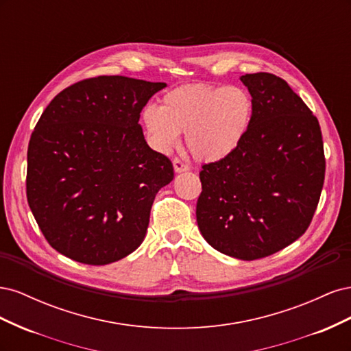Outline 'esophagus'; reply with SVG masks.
Instances as JSON below:
<instances>
[{
    "label": "esophagus",
    "mask_w": 351,
    "mask_h": 351,
    "mask_svg": "<svg viewBox=\"0 0 351 351\" xmlns=\"http://www.w3.org/2000/svg\"><path fill=\"white\" fill-rule=\"evenodd\" d=\"M173 165H174V171L176 173H183V171H187V169H189V165L184 164L180 158H174L173 159Z\"/></svg>",
    "instance_id": "esophagus-1"
}]
</instances>
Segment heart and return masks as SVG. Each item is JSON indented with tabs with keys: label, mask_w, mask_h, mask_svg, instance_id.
<instances>
[{
	"label": "heart",
	"mask_w": 351,
	"mask_h": 351,
	"mask_svg": "<svg viewBox=\"0 0 351 351\" xmlns=\"http://www.w3.org/2000/svg\"><path fill=\"white\" fill-rule=\"evenodd\" d=\"M253 110L252 95L244 88L190 83L167 92L159 108L147 105L142 121L155 149L169 151L186 132L190 154L199 161L217 162L247 136Z\"/></svg>",
	"instance_id": "heart-1"
}]
</instances>
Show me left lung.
Returning <instances> with one entry per match:
<instances>
[{
    "label": "left lung",
    "instance_id": "8db88e82",
    "mask_svg": "<svg viewBox=\"0 0 351 351\" xmlns=\"http://www.w3.org/2000/svg\"><path fill=\"white\" fill-rule=\"evenodd\" d=\"M254 104L247 136L230 156L202 165L196 219L218 252L269 256L304 234L325 178L321 125L284 79L244 74Z\"/></svg>",
    "mask_w": 351,
    "mask_h": 351
}]
</instances>
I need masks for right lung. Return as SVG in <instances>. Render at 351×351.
<instances>
[{
	"mask_svg": "<svg viewBox=\"0 0 351 351\" xmlns=\"http://www.w3.org/2000/svg\"><path fill=\"white\" fill-rule=\"evenodd\" d=\"M167 86L124 76L84 79L42 112L27 147L26 195L47 241L86 265L125 258L145 239L154 199L174 178L139 124Z\"/></svg>",
	"mask_w": 351,
	"mask_h": 351,
	"instance_id": "right-lung-1",
	"label": "right lung"
}]
</instances>
